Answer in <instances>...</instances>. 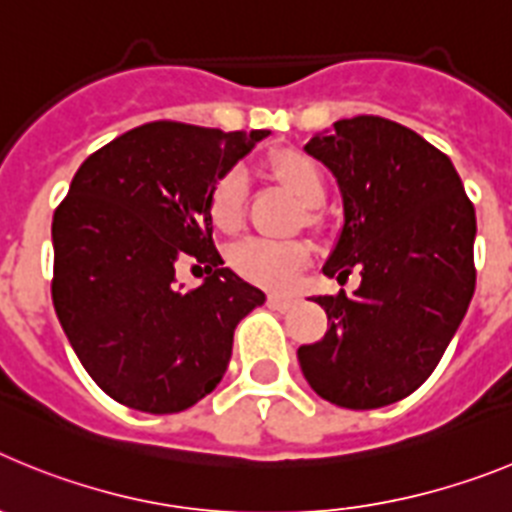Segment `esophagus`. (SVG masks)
<instances>
[{"label":"esophagus","mask_w":512,"mask_h":512,"mask_svg":"<svg viewBox=\"0 0 512 512\" xmlns=\"http://www.w3.org/2000/svg\"><path fill=\"white\" fill-rule=\"evenodd\" d=\"M295 297H289V295H269V305L274 307V310H289V307L295 305Z\"/></svg>","instance_id":"obj_1"}]
</instances>
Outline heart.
<instances>
[{"label":"heart","mask_w":512,"mask_h":512,"mask_svg":"<svg viewBox=\"0 0 512 512\" xmlns=\"http://www.w3.org/2000/svg\"><path fill=\"white\" fill-rule=\"evenodd\" d=\"M271 171L305 207H318L325 200L323 171L312 158L284 151L274 156ZM243 202H246V171H225L212 187L210 202H207L212 225L223 233H233L241 225ZM307 261H310V248L302 241L246 238L230 251V266L243 279L271 289L289 287Z\"/></svg>","instance_id":"1"}]
</instances>
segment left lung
Instances as JSON below:
<instances>
[{"label":"left lung","mask_w":512,"mask_h":512,"mask_svg":"<svg viewBox=\"0 0 512 512\" xmlns=\"http://www.w3.org/2000/svg\"><path fill=\"white\" fill-rule=\"evenodd\" d=\"M307 156L336 176L338 241L323 266L354 295L310 297L328 315L300 346L302 374L323 400L374 410L431 377L474 295L477 217L449 156L400 122L361 115L315 133Z\"/></svg>","instance_id":"obj_1"}]
</instances>
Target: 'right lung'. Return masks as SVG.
Listing matches in <instances>:
<instances>
[{
    "mask_svg": "<svg viewBox=\"0 0 512 512\" xmlns=\"http://www.w3.org/2000/svg\"><path fill=\"white\" fill-rule=\"evenodd\" d=\"M269 130L184 122L128 130L84 161L53 215V307L89 377L140 413H182L210 395L235 325L264 305L212 243L210 192ZM208 277L184 293L175 261Z\"/></svg>",
    "mask_w": 512,
    "mask_h": 512,
    "instance_id": "right-lung-1",
    "label": "right lung"
}]
</instances>
